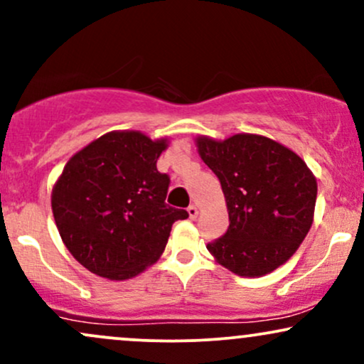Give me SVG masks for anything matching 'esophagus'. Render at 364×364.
Returning a JSON list of instances; mask_svg holds the SVG:
<instances>
[{
	"instance_id": "34e87169",
	"label": "esophagus",
	"mask_w": 364,
	"mask_h": 364,
	"mask_svg": "<svg viewBox=\"0 0 364 364\" xmlns=\"http://www.w3.org/2000/svg\"><path fill=\"white\" fill-rule=\"evenodd\" d=\"M188 215H190V219H196L198 217V208H196V205L188 207Z\"/></svg>"
}]
</instances>
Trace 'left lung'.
Returning a JSON list of instances; mask_svg holds the SVG:
<instances>
[{
    "label": "left lung",
    "mask_w": 364,
    "mask_h": 364,
    "mask_svg": "<svg viewBox=\"0 0 364 364\" xmlns=\"http://www.w3.org/2000/svg\"><path fill=\"white\" fill-rule=\"evenodd\" d=\"M200 157L223 186L225 235L207 250L240 277H262L286 263L313 224L316 178L286 145L253 133L225 140L198 135Z\"/></svg>",
    "instance_id": "8db88e82"
}]
</instances>
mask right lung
Segmentation results:
<instances>
[{"mask_svg":"<svg viewBox=\"0 0 364 364\" xmlns=\"http://www.w3.org/2000/svg\"><path fill=\"white\" fill-rule=\"evenodd\" d=\"M168 139L135 129L99 136L66 162L51 193L58 231L68 252L99 277L127 281L159 260L171 228L186 219L169 207V176L157 171Z\"/></svg>","mask_w":364,"mask_h":364,"instance_id":"1","label":"right lung"}]
</instances>
